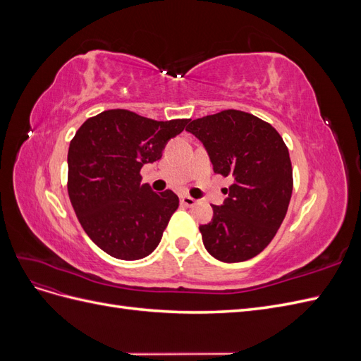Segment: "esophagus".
Listing matches in <instances>:
<instances>
[{
	"instance_id": "obj_1",
	"label": "esophagus",
	"mask_w": 361,
	"mask_h": 361,
	"mask_svg": "<svg viewBox=\"0 0 361 361\" xmlns=\"http://www.w3.org/2000/svg\"><path fill=\"white\" fill-rule=\"evenodd\" d=\"M180 203H182L183 206L192 207V206L197 204V200L192 199V197H190V195H182V197H180Z\"/></svg>"
}]
</instances>
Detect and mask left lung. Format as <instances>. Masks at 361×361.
Wrapping results in <instances>:
<instances>
[{
    "mask_svg": "<svg viewBox=\"0 0 361 361\" xmlns=\"http://www.w3.org/2000/svg\"><path fill=\"white\" fill-rule=\"evenodd\" d=\"M209 154L214 171L233 183L211 223L200 226L203 244L221 262L257 256L276 236L290 202L289 150L265 120L239 110L195 118L187 128Z\"/></svg>",
    "mask_w": 361,
    "mask_h": 361,
    "instance_id": "1",
    "label": "left lung"
}]
</instances>
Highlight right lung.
<instances>
[{
    "instance_id": "add662e5",
    "label": "right lung",
    "mask_w": 361,
    "mask_h": 361,
    "mask_svg": "<svg viewBox=\"0 0 361 361\" xmlns=\"http://www.w3.org/2000/svg\"><path fill=\"white\" fill-rule=\"evenodd\" d=\"M190 118L158 122L129 110L87 118L68 154V192L84 232L106 255L122 260L149 256L179 206L170 190L154 192L140 170L162 157L167 141Z\"/></svg>"
}]
</instances>
